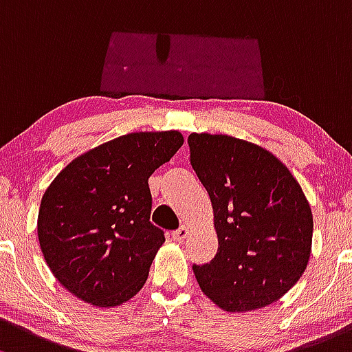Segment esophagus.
I'll use <instances>...</instances> for the list:
<instances>
[{"mask_svg": "<svg viewBox=\"0 0 352 352\" xmlns=\"http://www.w3.org/2000/svg\"><path fill=\"white\" fill-rule=\"evenodd\" d=\"M188 236V228L187 226H180L179 229H177V231H173L172 232V238L175 239V241H184V239H186Z\"/></svg>", "mask_w": 352, "mask_h": 352, "instance_id": "esophagus-1", "label": "esophagus"}]
</instances>
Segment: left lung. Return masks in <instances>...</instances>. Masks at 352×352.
Segmentation results:
<instances>
[{
	"label": "left lung",
	"mask_w": 352,
	"mask_h": 352,
	"mask_svg": "<svg viewBox=\"0 0 352 352\" xmlns=\"http://www.w3.org/2000/svg\"><path fill=\"white\" fill-rule=\"evenodd\" d=\"M188 146L219 241L210 263L192 266L199 287L228 312L276 302L298 282L312 250V210L302 187L254 143L192 133Z\"/></svg>",
	"instance_id": "left-lung-1"
}]
</instances>
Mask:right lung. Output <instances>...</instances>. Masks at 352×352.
<instances>
[{
	"instance_id": "add662e5",
	"label": "right lung",
	"mask_w": 352,
	"mask_h": 352,
	"mask_svg": "<svg viewBox=\"0 0 352 352\" xmlns=\"http://www.w3.org/2000/svg\"><path fill=\"white\" fill-rule=\"evenodd\" d=\"M184 145L179 131L123 135L58 173L38 210V241L64 288L96 307H116L145 285L165 243L150 223L148 179Z\"/></svg>"
}]
</instances>
